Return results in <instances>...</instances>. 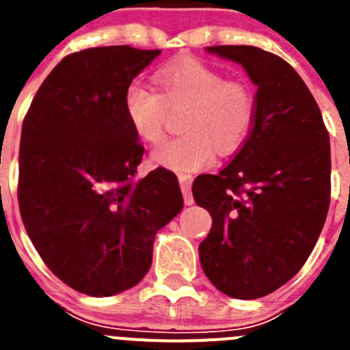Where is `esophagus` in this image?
Returning a JSON list of instances; mask_svg holds the SVG:
<instances>
[{"label":"esophagus","mask_w":350,"mask_h":350,"mask_svg":"<svg viewBox=\"0 0 350 350\" xmlns=\"http://www.w3.org/2000/svg\"><path fill=\"white\" fill-rule=\"evenodd\" d=\"M178 184H180L182 194H184L185 205H193V194H191L193 175H189V173H180V175H178Z\"/></svg>","instance_id":"1"}]
</instances>
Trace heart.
<instances>
[{
    "instance_id": "1",
    "label": "heart",
    "mask_w": 350,
    "mask_h": 350,
    "mask_svg": "<svg viewBox=\"0 0 350 350\" xmlns=\"http://www.w3.org/2000/svg\"><path fill=\"white\" fill-rule=\"evenodd\" d=\"M159 92L142 80L124 91V112L133 131L145 144L165 138L170 110L187 107L182 119L185 135L165 142L152 152V163L173 172H198L233 154L249 137L256 116L252 89L240 80H226L221 70L200 59H182L159 68Z\"/></svg>"
}]
</instances>
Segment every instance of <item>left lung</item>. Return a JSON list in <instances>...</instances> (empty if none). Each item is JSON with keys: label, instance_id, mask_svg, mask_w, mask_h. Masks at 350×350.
<instances>
[{"label": "left lung", "instance_id": "left-lung-1", "mask_svg": "<svg viewBox=\"0 0 350 350\" xmlns=\"http://www.w3.org/2000/svg\"><path fill=\"white\" fill-rule=\"evenodd\" d=\"M206 51L242 64L258 91L245 144L217 175L193 184L194 202L212 215L200 261L221 293L256 299L301 270L323 231L329 135L312 92L282 57L250 45Z\"/></svg>", "mask_w": 350, "mask_h": 350}]
</instances>
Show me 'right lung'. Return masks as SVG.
I'll return each mask as SVG.
<instances>
[{
    "mask_svg": "<svg viewBox=\"0 0 350 350\" xmlns=\"http://www.w3.org/2000/svg\"><path fill=\"white\" fill-rule=\"evenodd\" d=\"M161 51L129 45L66 55L43 80L23 122L18 208L57 279L103 298L137 286L156 233L182 210L175 173L137 178L145 148L124 112V91Z\"/></svg>",
    "mask_w": 350,
    "mask_h": 350,
    "instance_id": "add662e5",
    "label": "right lung"
}]
</instances>
